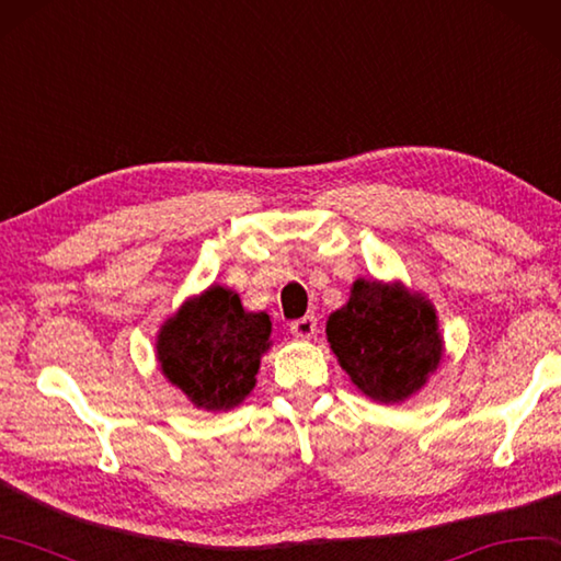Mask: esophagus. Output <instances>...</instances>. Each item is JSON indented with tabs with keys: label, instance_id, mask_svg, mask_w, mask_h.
Segmentation results:
<instances>
[{
	"label": "esophagus",
	"instance_id": "1",
	"mask_svg": "<svg viewBox=\"0 0 561 561\" xmlns=\"http://www.w3.org/2000/svg\"><path fill=\"white\" fill-rule=\"evenodd\" d=\"M289 331H291L294 339H299V341H311L313 335H316V316H311V313H309V316H304V319L291 321Z\"/></svg>",
	"mask_w": 561,
	"mask_h": 561
}]
</instances>
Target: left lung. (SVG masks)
I'll return each instance as SVG.
<instances>
[{
	"instance_id": "left-lung-1",
	"label": "left lung",
	"mask_w": 561,
	"mask_h": 561,
	"mask_svg": "<svg viewBox=\"0 0 561 561\" xmlns=\"http://www.w3.org/2000/svg\"><path fill=\"white\" fill-rule=\"evenodd\" d=\"M325 339L351 382L380 404L410 400L444 358L434 304L400 279H355L325 321Z\"/></svg>"
}]
</instances>
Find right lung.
<instances>
[{
  "label": "right lung",
  "mask_w": 561,
  "mask_h": 561,
  "mask_svg": "<svg viewBox=\"0 0 561 561\" xmlns=\"http://www.w3.org/2000/svg\"><path fill=\"white\" fill-rule=\"evenodd\" d=\"M154 345L161 375L196 410L228 412L257 385L260 360L272 348V321L242 307L236 289L210 284L161 323Z\"/></svg>",
  "instance_id": "1"
}]
</instances>
